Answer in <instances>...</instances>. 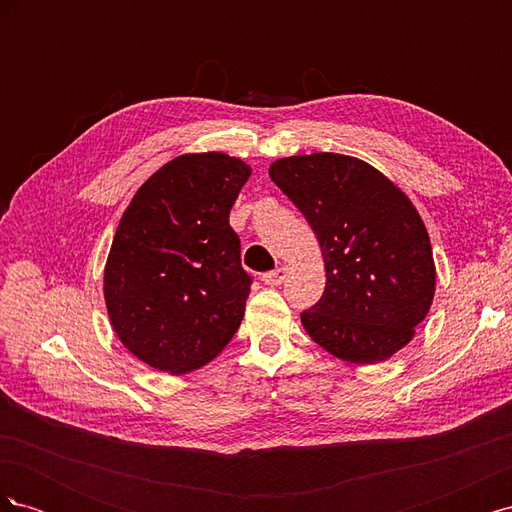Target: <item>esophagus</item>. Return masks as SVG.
<instances>
[{
	"label": "esophagus",
	"mask_w": 512,
	"mask_h": 512,
	"mask_svg": "<svg viewBox=\"0 0 512 512\" xmlns=\"http://www.w3.org/2000/svg\"><path fill=\"white\" fill-rule=\"evenodd\" d=\"M284 280H286V267H277V269L262 275V282H265L267 286H280Z\"/></svg>",
	"instance_id": "34e87169"
}]
</instances>
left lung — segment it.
<instances>
[{"instance_id":"8db88e82","label":"left lung","mask_w":512,"mask_h":512,"mask_svg":"<svg viewBox=\"0 0 512 512\" xmlns=\"http://www.w3.org/2000/svg\"><path fill=\"white\" fill-rule=\"evenodd\" d=\"M269 177L314 228L327 286L301 314L307 335L348 363H380L427 316L436 267L421 215L393 181L342 153L292 156Z\"/></svg>"}]
</instances>
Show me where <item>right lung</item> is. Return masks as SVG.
<instances>
[{"mask_svg": "<svg viewBox=\"0 0 512 512\" xmlns=\"http://www.w3.org/2000/svg\"><path fill=\"white\" fill-rule=\"evenodd\" d=\"M252 168L185 153L156 170L121 215L104 269L108 318L136 359L185 374L218 356L243 320L252 277L228 213Z\"/></svg>", "mask_w": 512, "mask_h": 512, "instance_id": "right-lung-1", "label": "right lung"}]
</instances>
